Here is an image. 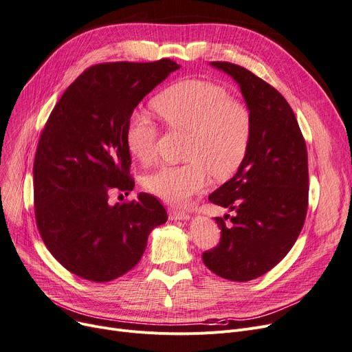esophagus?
<instances>
[{
	"label": "esophagus",
	"mask_w": 352,
	"mask_h": 352,
	"mask_svg": "<svg viewBox=\"0 0 352 352\" xmlns=\"http://www.w3.org/2000/svg\"><path fill=\"white\" fill-rule=\"evenodd\" d=\"M168 218L170 219H175V221H185V219H189V214L184 212V210H177V209H168Z\"/></svg>",
	"instance_id": "esophagus-1"
}]
</instances>
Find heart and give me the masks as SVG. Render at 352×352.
<instances>
[{
    "mask_svg": "<svg viewBox=\"0 0 352 352\" xmlns=\"http://www.w3.org/2000/svg\"><path fill=\"white\" fill-rule=\"evenodd\" d=\"M153 108L168 129L189 131L185 148L188 162L162 166L143 179L147 192L170 205H184L210 182L228 179L244 163L252 138L251 109L230 98L219 83L184 79L160 92ZM159 127L144 114H134L125 130V144L140 163L157 156Z\"/></svg>",
    "mask_w": 352,
    "mask_h": 352,
    "instance_id": "b5f03b06",
    "label": "heart"
}]
</instances>
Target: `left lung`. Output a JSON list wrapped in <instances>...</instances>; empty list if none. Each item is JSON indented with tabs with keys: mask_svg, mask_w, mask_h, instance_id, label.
<instances>
[{
	"mask_svg": "<svg viewBox=\"0 0 352 352\" xmlns=\"http://www.w3.org/2000/svg\"><path fill=\"white\" fill-rule=\"evenodd\" d=\"M240 85L251 109L252 138L238 172L209 201L234 210L215 218L219 244L202 254L210 272L232 282H248L285 258L303 228L307 212V150L285 96L243 66L210 62ZM228 217L232 225L224 221Z\"/></svg>",
	"mask_w": 352,
	"mask_h": 352,
	"instance_id": "1",
	"label": "left lung"
}]
</instances>
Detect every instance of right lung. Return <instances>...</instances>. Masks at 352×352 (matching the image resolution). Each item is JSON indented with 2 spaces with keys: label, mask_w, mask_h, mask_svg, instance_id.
Masks as SVG:
<instances>
[{
  "label": "right lung",
  "mask_w": 352,
  "mask_h": 352,
  "mask_svg": "<svg viewBox=\"0 0 352 352\" xmlns=\"http://www.w3.org/2000/svg\"><path fill=\"white\" fill-rule=\"evenodd\" d=\"M179 67L170 59L94 65L54 105L34 157V215L41 240L70 273L96 283L125 274L142 258L151 230L167 221L153 195L111 205L109 193L134 189L127 124Z\"/></svg>",
  "instance_id": "obj_1"
}]
</instances>
